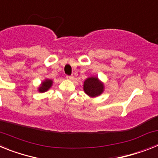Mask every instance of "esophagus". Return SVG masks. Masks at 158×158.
<instances>
[{
    "label": "esophagus",
    "mask_w": 158,
    "mask_h": 158,
    "mask_svg": "<svg viewBox=\"0 0 158 158\" xmlns=\"http://www.w3.org/2000/svg\"><path fill=\"white\" fill-rule=\"evenodd\" d=\"M73 78V76H66V79H68V80H72Z\"/></svg>",
    "instance_id": "obj_1"
}]
</instances>
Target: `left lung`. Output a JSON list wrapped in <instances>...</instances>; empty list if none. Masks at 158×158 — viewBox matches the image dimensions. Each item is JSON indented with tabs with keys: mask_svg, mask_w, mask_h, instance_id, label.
Returning a JSON list of instances; mask_svg holds the SVG:
<instances>
[{
	"mask_svg": "<svg viewBox=\"0 0 158 158\" xmlns=\"http://www.w3.org/2000/svg\"><path fill=\"white\" fill-rule=\"evenodd\" d=\"M83 89L89 97L95 98L104 93V82H102L97 77H89L84 81Z\"/></svg>",
	"mask_w": 158,
	"mask_h": 158,
	"instance_id": "1",
	"label": "left lung"
}]
</instances>
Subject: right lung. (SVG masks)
<instances>
[{
	"mask_svg": "<svg viewBox=\"0 0 158 158\" xmlns=\"http://www.w3.org/2000/svg\"><path fill=\"white\" fill-rule=\"evenodd\" d=\"M53 85V81L51 79H48L46 78L45 80H43L41 82L40 85L38 87V91L40 93H45V92L48 91L49 89H51V86Z\"/></svg>",
	"mask_w": 158,
	"mask_h": 158,
	"instance_id": "add662e5",
	"label": "right lung"
}]
</instances>
